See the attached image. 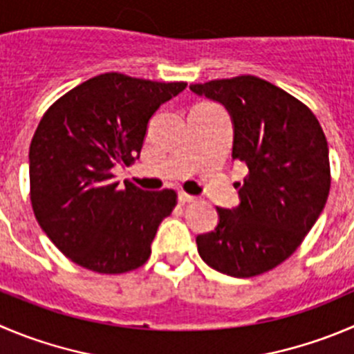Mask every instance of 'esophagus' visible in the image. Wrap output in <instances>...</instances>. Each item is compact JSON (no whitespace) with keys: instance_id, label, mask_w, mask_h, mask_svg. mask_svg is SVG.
<instances>
[{"instance_id":"34e87169","label":"esophagus","mask_w":354,"mask_h":354,"mask_svg":"<svg viewBox=\"0 0 354 354\" xmlns=\"http://www.w3.org/2000/svg\"><path fill=\"white\" fill-rule=\"evenodd\" d=\"M194 200H196V198H194L193 194H187V193H184V191H180L179 193L180 203H191V201H194Z\"/></svg>"}]
</instances>
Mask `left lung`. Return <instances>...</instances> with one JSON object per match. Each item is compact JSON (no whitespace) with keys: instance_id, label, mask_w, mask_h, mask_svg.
I'll return each mask as SVG.
<instances>
[{"instance_id":"8db88e82","label":"left lung","mask_w":354,"mask_h":354,"mask_svg":"<svg viewBox=\"0 0 354 354\" xmlns=\"http://www.w3.org/2000/svg\"><path fill=\"white\" fill-rule=\"evenodd\" d=\"M222 104L233 121V160L247 165L240 205L217 208L218 222L198 234L200 257L234 278L262 274L290 257L325 208L330 163L315 114L285 90L255 76L191 85Z\"/></svg>"}]
</instances>
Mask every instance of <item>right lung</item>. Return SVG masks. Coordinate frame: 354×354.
Returning <instances> with one entry per match:
<instances>
[{
	"mask_svg": "<svg viewBox=\"0 0 354 354\" xmlns=\"http://www.w3.org/2000/svg\"><path fill=\"white\" fill-rule=\"evenodd\" d=\"M186 86L106 73L43 114L29 147L32 210L52 243L82 268L120 274L149 259L177 194L120 186L113 168L139 158L153 114Z\"/></svg>",
	"mask_w": 354,
	"mask_h": 354,
	"instance_id": "1",
	"label": "right lung"
}]
</instances>
